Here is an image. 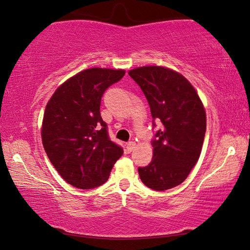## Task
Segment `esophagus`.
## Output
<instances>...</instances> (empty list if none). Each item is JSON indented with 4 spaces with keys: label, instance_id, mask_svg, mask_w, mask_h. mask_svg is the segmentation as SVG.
<instances>
[{
    "label": "esophagus",
    "instance_id": "1",
    "mask_svg": "<svg viewBox=\"0 0 250 250\" xmlns=\"http://www.w3.org/2000/svg\"><path fill=\"white\" fill-rule=\"evenodd\" d=\"M134 149H135V142H133V141L129 142L125 146V150H126V152H128V153H131V152H132Z\"/></svg>",
    "mask_w": 250,
    "mask_h": 250
}]
</instances>
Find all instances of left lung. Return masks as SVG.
<instances>
[{
  "mask_svg": "<svg viewBox=\"0 0 250 250\" xmlns=\"http://www.w3.org/2000/svg\"><path fill=\"white\" fill-rule=\"evenodd\" d=\"M146 95L153 119L162 129L152 141L153 156L139 175L149 188L166 191L184 182L200 159L206 112L195 88L183 75L163 66L129 70Z\"/></svg>",
  "mask_w": 250,
  "mask_h": 250,
  "instance_id": "obj_1",
  "label": "left lung"
}]
</instances>
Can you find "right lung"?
Segmentation results:
<instances>
[{"mask_svg": "<svg viewBox=\"0 0 250 250\" xmlns=\"http://www.w3.org/2000/svg\"><path fill=\"white\" fill-rule=\"evenodd\" d=\"M125 69L88 68L59 86L46 104L42 141L67 183L80 189L107 182L124 150L110 140L100 116L101 97L124 77Z\"/></svg>", "mask_w": 250, "mask_h": 250, "instance_id": "1", "label": "right lung"}]
</instances>
